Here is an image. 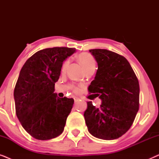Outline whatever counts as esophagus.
<instances>
[{"label": "esophagus", "instance_id": "esophagus-1", "mask_svg": "<svg viewBox=\"0 0 159 159\" xmlns=\"http://www.w3.org/2000/svg\"><path fill=\"white\" fill-rule=\"evenodd\" d=\"M79 98H77V97H74V100H75V102H77V101H79Z\"/></svg>", "mask_w": 159, "mask_h": 159}]
</instances>
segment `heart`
Here are the masks:
<instances>
[{
	"mask_svg": "<svg viewBox=\"0 0 159 159\" xmlns=\"http://www.w3.org/2000/svg\"><path fill=\"white\" fill-rule=\"evenodd\" d=\"M78 59L81 65L83 67L84 71L88 70L90 69H95L96 66V62H95V58L93 56L89 53H81L78 56ZM69 64V60H66L62 66V71H64L66 70L67 66ZM72 89L75 93H79L80 91V88L78 86H72Z\"/></svg>",
	"mask_w": 159,
	"mask_h": 159,
	"instance_id": "heart-1",
	"label": "heart"
}]
</instances>
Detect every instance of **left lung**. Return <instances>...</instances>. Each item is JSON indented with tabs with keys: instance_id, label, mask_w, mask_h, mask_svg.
Segmentation results:
<instances>
[{
	"instance_id": "1",
	"label": "left lung",
	"mask_w": 159,
	"mask_h": 159,
	"mask_svg": "<svg viewBox=\"0 0 159 159\" xmlns=\"http://www.w3.org/2000/svg\"><path fill=\"white\" fill-rule=\"evenodd\" d=\"M98 63L90 93L102 101L99 108L88 102L84 113L90 133L103 140H115L127 132L139 110V82L124 56L106 49L89 51Z\"/></svg>"
}]
</instances>
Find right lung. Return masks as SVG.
Instances as JSON below:
<instances>
[{"instance_id":"add662e5","label":"right lung","mask_w":159,"mask_h":159,"mask_svg":"<svg viewBox=\"0 0 159 159\" xmlns=\"http://www.w3.org/2000/svg\"><path fill=\"white\" fill-rule=\"evenodd\" d=\"M75 48L55 47L36 52L21 68L14 88L16 114L21 126L37 140L55 138L64 131L73 98L54 93L64 61Z\"/></svg>"}]
</instances>
